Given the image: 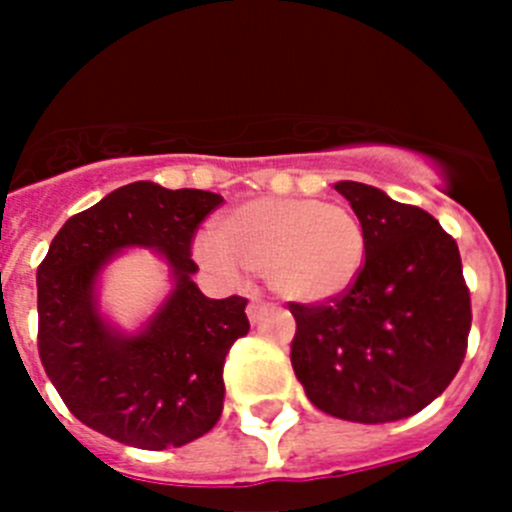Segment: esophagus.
<instances>
[{"label":"esophagus","mask_w":512,"mask_h":512,"mask_svg":"<svg viewBox=\"0 0 512 512\" xmlns=\"http://www.w3.org/2000/svg\"><path fill=\"white\" fill-rule=\"evenodd\" d=\"M267 312H270V304H267V302H250V304H247V317H250L252 324L260 322V319L265 317Z\"/></svg>","instance_id":"1"}]
</instances>
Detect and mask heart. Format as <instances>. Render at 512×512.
<instances>
[{
	"label": "heart",
	"mask_w": 512,
	"mask_h": 512,
	"mask_svg": "<svg viewBox=\"0 0 512 512\" xmlns=\"http://www.w3.org/2000/svg\"><path fill=\"white\" fill-rule=\"evenodd\" d=\"M195 257L223 280L265 275L285 302L322 304L349 292L366 260V232L344 205L312 198H255L230 208Z\"/></svg>",
	"instance_id": "1"
}]
</instances>
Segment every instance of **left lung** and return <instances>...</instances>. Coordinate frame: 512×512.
<instances>
[{
    "label": "left lung",
    "mask_w": 512,
    "mask_h": 512,
    "mask_svg": "<svg viewBox=\"0 0 512 512\" xmlns=\"http://www.w3.org/2000/svg\"><path fill=\"white\" fill-rule=\"evenodd\" d=\"M366 232V260L349 292L289 304L292 369L307 399L356 423L401 421L446 391L466 356L471 294L458 245L433 215L374 185L342 180Z\"/></svg>",
    "instance_id": "left-lung-1"
}]
</instances>
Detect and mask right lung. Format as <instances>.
Here are the masks:
<instances>
[{
    "label": "right lung",
    "instance_id": "1",
    "mask_svg": "<svg viewBox=\"0 0 512 512\" xmlns=\"http://www.w3.org/2000/svg\"><path fill=\"white\" fill-rule=\"evenodd\" d=\"M223 203L208 190L138 180L69 218L36 270L39 356L69 411L103 436L146 451L195 441L223 414V366L250 332L247 299H210L193 282L190 242ZM131 246L169 265V297L136 333L100 314V272Z\"/></svg>",
    "mask_w": 512,
    "mask_h": 512
}]
</instances>
